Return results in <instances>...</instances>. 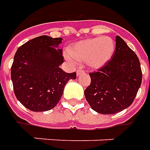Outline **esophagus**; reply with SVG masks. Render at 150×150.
Here are the masks:
<instances>
[{
    "mask_svg": "<svg viewBox=\"0 0 150 150\" xmlns=\"http://www.w3.org/2000/svg\"><path fill=\"white\" fill-rule=\"evenodd\" d=\"M85 73V72H84L83 70H81V69H78L77 71V76H80L81 74H83V73Z\"/></svg>",
    "mask_w": 150,
    "mask_h": 150,
    "instance_id": "esophagus-1",
    "label": "esophagus"
}]
</instances>
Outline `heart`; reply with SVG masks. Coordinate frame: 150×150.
<instances>
[{
  "label": "heart",
  "mask_w": 150,
  "mask_h": 150,
  "mask_svg": "<svg viewBox=\"0 0 150 150\" xmlns=\"http://www.w3.org/2000/svg\"><path fill=\"white\" fill-rule=\"evenodd\" d=\"M115 44L110 37H95L79 41L68 49L67 60L70 62H85L90 69H97L111 60Z\"/></svg>",
  "instance_id": "b5f03b06"
}]
</instances>
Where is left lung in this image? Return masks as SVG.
I'll list each match as a JSON object with an SVG mask.
<instances>
[{"label": "left lung", "mask_w": 150, "mask_h": 150, "mask_svg": "<svg viewBox=\"0 0 150 150\" xmlns=\"http://www.w3.org/2000/svg\"><path fill=\"white\" fill-rule=\"evenodd\" d=\"M85 90L90 107L98 113L112 115L131 105L141 86L142 72L136 53L120 36L115 38L113 56L97 72Z\"/></svg>", "instance_id": "1"}]
</instances>
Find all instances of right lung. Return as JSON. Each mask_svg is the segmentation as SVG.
Returning <instances> with one entry per match:
<instances>
[{"label":"right lung","instance_id":"obj_1","mask_svg":"<svg viewBox=\"0 0 150 150\" xmlns=\"http://www.w3.org/2000/svg\"><path fill=\"white\" fill-rule=\"evenodd\" d=\"M61 38L36 37L19 47L11 67V80L16 98L32 111H49L56 107L64 86L76 79V73H67L62 49H56Z\"/></svg>","mask_w":150,"mask_h":150}]
</instances>
